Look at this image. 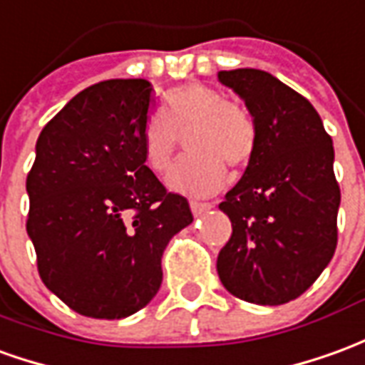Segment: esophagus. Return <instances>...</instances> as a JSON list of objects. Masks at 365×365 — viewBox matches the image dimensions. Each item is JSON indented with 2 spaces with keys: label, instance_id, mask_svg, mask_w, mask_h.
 Listing matches in <instances>:
<instances>
[{
  "label": "esophagus",
  "instance_id": "34e87169",
  "mask_svg": "<svg viewBox=\"0 0 365 365\" xmlns=\"http://www.w3.org/2000/svg\"><path fill=\"white\" fill-rule=\"evenodd\" d=\"M213 207L211 203H200V201H191V211H193V215L197 217V215H201V213H205V211H209V209Z\"/></svg>",
  "mask_w": 365,
  "mask_h": 365
}]
</instances>
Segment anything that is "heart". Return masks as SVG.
<instances>
[{
    "mask_svg": "<svg viewBox=\"0 0 365 365\" xmlns=\"http://www.w3.org/2000/svg\"><path fill=\"white\" fill-rule=\"evenodd\" d=\"M183 134L190 154L168 175V187L193 197L221 190L227 178L223 164L231 168L249 164L259 142L253 114L239 104L227 103L223 94L201 83L168 91L162 110L152 112L144 120L142 156L154 174L170 170Z\"/></svg>",
    "mask_w": 365,
    "mask_h": 365,
    "instance_id": "b5f03b06",
    "label": "heart"
}]
</instances>
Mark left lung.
Returning a JSON list of instances; mask_svg holds the SVG:
<instances>
[{
    "mask_svg": "<svg viewBox=\"0 0 365 365\" xmlns=\"http://www.w3.org/2000/svg\"><path fill=\"white\" fill-rule=\"evenodd\" d=\"M217 78L259 130L243 178L219 203L233 227L219 251V279L241 300L284 304L312 287L336 251L340 187L332 138L314 106L271 73L235 68Z\"/></svg>",
    "mask_w": 365,
    "mask_h": 365,
    "instance_id": "obj_1",
    "label": "left lung"
}]
</instances>
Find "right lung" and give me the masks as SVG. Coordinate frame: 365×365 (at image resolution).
I'll list each match as a JSON object with an SVG mask.
<instances>
[{"label": "right lung", "instance_id": "1", "mask_svg": "<svg viewBox=\"0 0 365 365\" xmlns=\"http://www.w3.org/2000/svg\"><path fill=\"white\" fill-rule=\"evenodd\" d=\"M154 88L103 81L71 98L43 128L27 175V235L45 287L68 308L118 320L162 284V255L193 221L142 156Z\"/></svg>", "mask_w": 365, "mask_h": 365}]
</instances>
